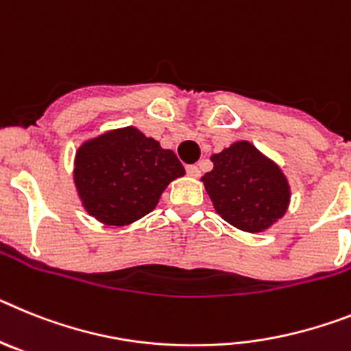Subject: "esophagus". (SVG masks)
Instances as JSON below:
<instances>
[{"instance_id":"esophagus-1","label":"esophagus","mask_w":351,"mask_h":351,"mask_svg":"<svg viewBox=\"0 0 351 351\" xmlns=\"http://www.w3.org/2000/svg\"><path fill=\"white\" fill-rule=\"evenodd\" d=\"M185 171H187V175H191V176H199V167L197 166H194V164H191V166H187L185 167Z\"/></svg>"}]
</instances>
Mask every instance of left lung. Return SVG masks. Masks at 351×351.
Wrapping results in <instances>:
<instances>
[{"instance_id":"obj_1","label":"left lung","mask_w":351,"mask_h":351,"mask_svg":"<svg viewBox=\"0 0 351 351\" xmlns=\"http://www.w3.org/2000/svg\"><path fill=\"white\" fill-rule=\"evenodd\" d=\"M213 169L203 176L206 193L224 221L258 233L285 215L289 187L281 169L247 141L212 155Z\"/></svg>"}]
</instances>
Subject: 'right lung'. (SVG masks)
<instances>
[{
    "label": "right lung",
    "instance_id": "obj_1",
    "mask_svg": "<svg viewBox=\"0 0 351 351\" xmlns=\"http://www.w3.org/2000/svg\"><path fill=\"white\" fill-rule=\"evenodd\" d=\"M184 175L171 150L134 127L91 139L75 155L74 180L84 208L109 226L150 213L167 184Z\"/></svg>",
    "mask_w": 351,
    "mask_h": 351
}]
</instances>
